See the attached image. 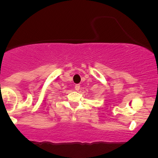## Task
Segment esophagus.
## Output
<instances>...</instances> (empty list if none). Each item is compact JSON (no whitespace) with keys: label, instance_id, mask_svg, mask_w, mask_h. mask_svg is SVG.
<instances>
[{"label":"esophagus","instance_id":"1","mask_svg":"<svg viewBox=\"0 0 158 158\" xmlns=\"http://www.w3.org/2000/svg\"><path fill=\"white\" fill-rule=\"evenodd\" d=\"M79 89H80V85H75V90H77V91H79Z\"/></svg>","mask_w":158,"mask_h":158}]
</instances>
